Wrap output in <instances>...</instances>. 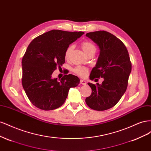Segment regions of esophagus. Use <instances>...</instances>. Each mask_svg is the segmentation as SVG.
I'll return each mask as SVG.
<instances>
[{
    "label": "esophagus",
    "instance_id": "1",
    "mask_svg": "<svg viewBox=\"0 0 151 151\" xmlns=\"http://www.w3.org/2000/svg\"><path fill=\"white\" fill-rule=\"evenodd\" d=\"M80 84H82V85H86V84H87V83L86 82V81L81 79V80H80Z\"/></svg>",
    "mask_w": 151,
    "mask_h": 151
}]
</instances>
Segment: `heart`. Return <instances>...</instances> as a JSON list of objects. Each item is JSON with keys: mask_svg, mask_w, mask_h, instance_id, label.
<instances>
[{"mask_svg": "<svg viewBox=\"0 0 151 151\" xmlns=\"http://www.w3.org/2000/svg\"><path fill=\"white\" fill-rule=\"evenodd\" d=\"M81 47L83 48V51L88 55L91 52H96V47L95 45L91 42L90 41H84L81 43ZM72 49V47L70 46L68 47L65 52V58H68L69 57V55L70 53L71 50ZM76 74L79 75L81 77H85L88 73V69L86 67H83V66H77L74 69H73Z\"/></svg>", "mask_w": 151, "mask_h": 151, "instance_id": "heart-1", "label": "heart"}]
</instances>
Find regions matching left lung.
<instances>
[{"label":"left lung","mask_w":151,"mask_h":151,"mask_svg":"<svg viewBox=\"0 0 151 151\" xmlns=\"http://www.w3.org/2000/svg\"><path fill=\"white\" fill-rule=\"evenodd\" d=\"M86 36L100 50L89 78H104L101 84L88 83L92 93L86 98V103L94 110L104 111L116 105L125 93L132 63L125 45L115 36L105 31L91 32Z\"/></svg>","instance_id":"8db88e82"}]
</instances>
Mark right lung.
<instances>
[{
	"mask_svg": "<svg viewBox=\"0 0 151 151\" xmlns=\"http://www.w3.org/2000/svg\"><path fill=\"white\" fill-rule=\"evenodd\" d=\"M84 32L51 30L35 38L29 43L22 60V84L31 103L43 110H52L65 101L70 88L80 79L72 74L61 80L53 79L57 67L65 63V52L69 45Z\"/></svg>",
	"mask_w": 151,
	"mask_h": 151,
	"instance_id": "obj_1",
	"label": "right lung"
}]
</instances>
